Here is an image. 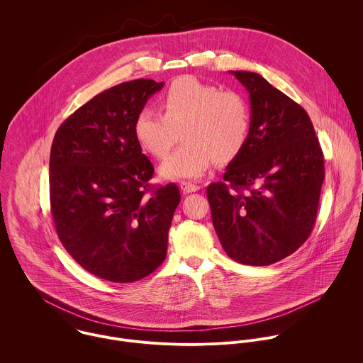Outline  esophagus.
<instances>
[{
  "mask_svg": "<svg viewBox=\"0 0 363 363\" xmlns=\"http://www.w3.org/2000/svg\"><path fill=\"white\" fill-rule=\"evenodd\" d=\"M180 189L184 191V193H196V191H199L200 190V187L197 186V184H194V183H190V182H182L180 183Z\"/></svg>",
  "mask_w": 363,
  "mask_h": 363,
  "instance_id": "obj_1",
  "label": "esophagus"
}]
</instances>
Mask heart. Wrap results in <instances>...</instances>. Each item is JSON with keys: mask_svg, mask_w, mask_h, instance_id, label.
<instances>
[{"mask_svg": "<svg viewBox=\"0 0 363 363\" xmlns=\"http://www.w3.org/2000/svg\"><path fill=\"white\" fill-rule=\"evenodd\" d=\"M163 114L141 108L134 120V137L151 155L163 157L177 143L184 144L160 164L164 179H199L213 164L239 155L250 134V108L236 91H220L194 77L173 81L160 96Z\"/></svg>", "mask_w": 363, "mask_h": 363, "instance_id": "heart-1", "label": "heart"}]
</instances>
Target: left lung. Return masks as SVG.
<instances>
[{
  "label": "left lung",
  "mask_w": 363,
  "mask_h": 363,
  "mask_svg": "<svg viewBox=\"0 0 363 363\" xmlns=\"http://www.w3.org/2000/svg\"><path fill=\"white\" fill-rule=\"evenodd\" d=\"M250 98L252 125L223 182L207 189L213 229L230 259L269 265L309 238L324 159L305 108L256 72L230 71ZM243 189L250 193L245 195Z\"/></svg>",
  "instance_id": "8db88e82"
}]
</instances>
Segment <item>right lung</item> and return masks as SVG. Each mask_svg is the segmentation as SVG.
<instances>
[{
    "instance_id": "add662e5",
    "label": "right lung",
    "mask_w": 363,
    "mask_h": 363,
    "mask_svg": "<svg viewBox=\"0 0 363 363\" xmlns=\"http://www.w3.org/2000/svg\"><path fill=\"white\" fill-rule=\"evenodd\" d=\"M163 85L144 78L116 85L74 111L52 140L57 235L72 259L106 281H138L166 257L180 191L174 183L150 187L154 166L134 137L137 113Z\"/></svg>"
}]
</instances>
